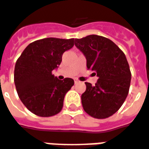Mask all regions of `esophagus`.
Returning a JSON list of instances; mask_svg holds the SVG:
<instances>
[{"label":"esophagus","mask_w":149,"mask_h":149,"mask_svg":"<svg viewBox=\"0 0 149 149\" xmlns=\"http://www.w3.org/2000/svg\"><path fill=\"white\" fill-rule=\"evenodd\" d=\"M74 83H75V84H77V83H79V81L78 80V79H74Z\"/></svg>","instance_id":"1"}]
</instances>
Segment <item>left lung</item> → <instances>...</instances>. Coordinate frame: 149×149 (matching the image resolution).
<instances>
[{
    "instance_id": "left-lung-1",
    "label": "left lung",
    "mask_w": 149,
    "mask_h": 149,
    "mask_svg": "<svg viewBox=\"0 0 149 149\" xmlns=\"http://www.w3.org/2000/svg\"><path fill=\"white\" fill-rule=\"evenodd\" d=\"M74 44L86 56L88 70L99 78L94 86L85 82L83 109L97 119L109 118L120 109L130 91L131 71L125 55L112 40L97 35L75 39Z\"/></svg>"
}]
</instances>
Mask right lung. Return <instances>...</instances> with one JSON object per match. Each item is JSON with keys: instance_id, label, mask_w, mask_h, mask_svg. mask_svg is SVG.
Segmentation results:
<instances>
[{"instance_id": "obj_1", "label": "right lung", "mask_w": 149, "mask_h": 149, "mask_svg": "<svg viewBox=\"0 0 149 149\" xmlns=\"http://www.w3.org/2000/svg\"><path fill=\"white\" fill-rule=\"evenodd\" d=\"M74 39L44 38L36 40L24 50L16 63L14 82L19 99L29 111L39 117H52L61 111L65 94L74 80H59L52 70L62 56L74 46Z\"/></svg>"}]
</instances>
